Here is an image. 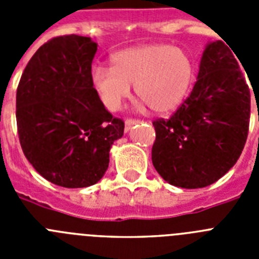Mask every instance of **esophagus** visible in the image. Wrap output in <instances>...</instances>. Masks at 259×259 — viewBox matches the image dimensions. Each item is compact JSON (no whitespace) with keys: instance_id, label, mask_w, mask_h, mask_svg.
<instances>
[{"instance_id":"obj_1","label":"esophagus","mask_w":259,"mask_h":259,"mask_svg":"<svg viewBox=\"0 0 259 259\" xmlns=\"http://www.w3.org/2000/svg\"><path fill=\"white\" fill-rule=\"evenodd\" d=\"M136 123H139V120H136V119H127V120L124 122V131L125 132L130 131V130L136 124Z\"/></svg>"}]
</instances>
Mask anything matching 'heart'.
I'll return each instance as SVG.
<instances>
[{
    "label": "heart",
    "mask_w": 259,
    "mask_h": 259,
    "mask_svg": "<svg viewBox=\"0 0 259 259\" xmlns=\"http://www.w3.org/2000/svg\"><path fill=\"white\" fill-rule=\"evenodd\" d=\"M111 65L95 66L91 72L93 88L110 111L120 109L131 96V84L154 113L172 111L182 104L193 79L188 54L167 44L125 48L111 56Z\"/></svg>",
    "instance_id": "obj_1"
}]
</instances>
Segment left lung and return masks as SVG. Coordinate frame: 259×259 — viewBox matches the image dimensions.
Wrapping results in <instances>:
<instances>
[{"mask_svg":"<svg viewBox=\"0 0 259 259\" xmlns=\"http://www.w3.org/2000/svg\"><path fill=\"white\" fill-rule=\"evenodd\" d=\"M231 50L223 41L209 42L191 96L170 119L153 122V166L168 184L207 187L232 168L244 149L250 92Z\"/></svg>","mask_w":259,"mask_h":259,"instance_id":"1","label":"left lung"}]
</instances>
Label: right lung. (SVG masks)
<instances>
[{
  "mask_svg": "<svg viewBox=\"0 0 259 259\" xmlns=\"http://www.w3.org/2000/svg\"><path fill=\"white\" fill-rule=\"evenodd\" d=\"M96 52L91 37L52 38L29 59L17 89L23 153L42 178L65 188L100 182L111 145L124 132L91 81Z\"/></svg>",
  "mask_w": 259,
  "mask_h": 259,
  "instance_id": "1",
  "label": "right lung"
}]
</instances>
